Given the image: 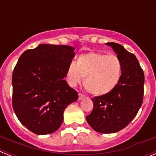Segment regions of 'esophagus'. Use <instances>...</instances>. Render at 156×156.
<instances>
[{
    "mask_svg": "<svg viewBox=\"0 0 156 156\" xmlns=\"http://www.w3.org/2000/svg\"><path fill=\"white\" fill-rule=\"evenodd\" d=\"M85 98V96L84 95H83L82 94H79V100L81 101L83 100V99Z\"/></svg>",
    "mask_w": 156,
    "mask_h": 156,
    "instance_id": "obj_1",
    "label": "esophagus"
}]
</instances>
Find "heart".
<instances>
[{
    "mask_svg": "<svg viewBox=\"0 0 156 156\" xmlns=\"http://www.w3.org/2000/svg\"><path fill=\"white\" fill-rule=\"evenodd\" d=\"M122 73L121 61L114 55L99 52H89L80 55L70 64L67 79L74 87L83 78V87L94 96H103L111 93L120 82Z\"/></svg>",
    "mask_w": 156,
    "mask_h": 156,
    "instance_id": "heart-1",
    "label": "heart"
}]
</instances>
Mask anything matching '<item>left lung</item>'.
Here are the masks:
<instances>
[{"mask_svg": "<svg viewBox=\"0 0 156 156\" xmlns=\"http://www.w3.org/2000/svg\"><path fill=\"white\" fill-rule=\"evenodd\" d=\"M116 54L122 65L120 82L111 93L92 98L94 108L87 121L95 131L116 133L133 120L142 105L144 72L133 54L122 45L106 43Z\"/></svg>", "mask_w": 156, "mask_h": 156, "instance_id": "1", "label": "left lung"}]
</instances>
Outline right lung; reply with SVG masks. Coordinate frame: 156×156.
Wrapping results in <instances>:
<instances>
[{"label": "right lung", "mask_w": 156, "mask_h": 156, "mask_svg": "<svg viewBox=\"0 0 156 156\" xmlns=\"http://www.w3.org/2000/svg\"><path fill=\"white\" fill-rule=\"evenodd\" d=\"M75 48L39 44L22 54L12 73V106L16 116L38 135L55 132L67 106L78 94L65 80Z\"/></svg>", "instance_id": "1"}]
</instances>
